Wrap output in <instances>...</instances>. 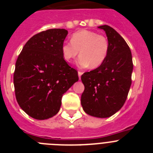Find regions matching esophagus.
<instances>
[{"instance_id": "34e87169", "label": "esophagus", "mask_w": 153, "mask_h": 153, "mask_svg": "<svg viewBox=\"0 0 153 153\" xmlns=\"http://www.w3.org/2000/svg\"><path fill=\"white\" fill-rule=\"evenodd\" d=\"M82 74H83V73L81 72V71H78V76H79V79H80L81 76H82Z\"/></svg>"}]
</instances>
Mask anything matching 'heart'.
<instances>
[{"label": "heart", "instance_id": "obj_1", "mask_svg": "<svg viewBox=\"0 0 153 153\" xmlns=\"http://www.w3.org/2000/svg\"><path fill=\"white\" fill-rule=\"evenodd\" d=\"M109 51V42L106 36L95 31L83 30L74 33L71 42H64L61 51L64 60L70 62L79 54L77 63L79 67L90 68L100 67L106 60Z\"/></svg>", "mask_w": 153, "mask_h": 153}]
</instances>
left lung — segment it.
<instances>
[{
    "mask_svg": "<svg viewBox=\"0 0 153 153\" xmlns=\"http://www.w3.org/2000/svg\"><path fill=\"white\" fill-rule=\"evenodd\" d=\"M98 28L106 33L109 51L100 67L81 76L85 87L81 105L90 116L107 118L118 112L126 100L133 64L130 49L122 36L108 25Z\"/></svg>",
    "mask_w": 153,
    "mask_h": 153,
    "instance_id": "1",
    "label": "left lung"
}]
</instances>
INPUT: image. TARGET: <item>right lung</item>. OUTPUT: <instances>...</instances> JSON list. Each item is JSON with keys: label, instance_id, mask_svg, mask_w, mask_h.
<instances>
[{"label": "right lung", "instance_id": "1", "mask_svg": "<svg viewBox=\"0 0 153 153\" xmlns=\"http://www.w3.org/2000/svg\"><path fill=\"white\" fill-rule=\"evenodd\" d=\"M68 31L50 29L34 35L23 47L13 74L19 106L39 120L59 112L61 99L77 82V71L63 59L61 47Z\"/></svg>", "mask_w": 153, "mask_h": 153}]
</instances>
